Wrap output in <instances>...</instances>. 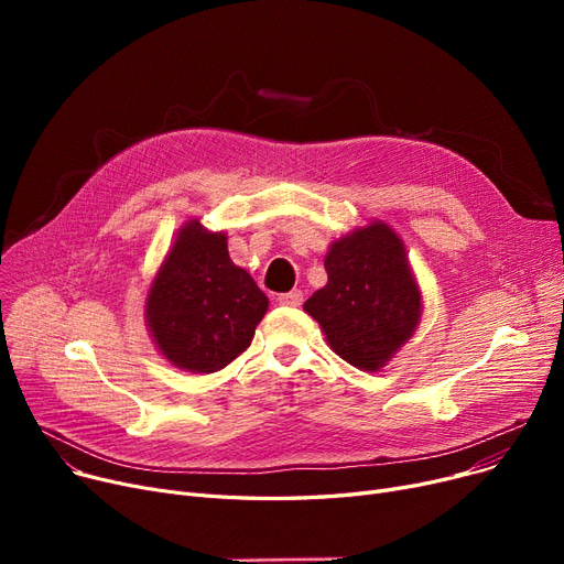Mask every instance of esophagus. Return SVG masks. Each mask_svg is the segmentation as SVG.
<instances>
[{
	"label": "esophagus",
	"mask_w": 564,
	"mask_h": 564,
	"mask_svg": "<svg viewBox=\"0 0 564 564\" xmlns=\"http://www.w3.org/2000/svg\"><path fill=\"white\" fill-rule=\"evenodd\" d=\"M279 302H281L283 306H302V304H304V292H302V290H290V292L281 294Z\"/></svg>",
	"instance_id": "esophagus-1"
}]
</instances>
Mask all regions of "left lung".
<instances>
[{"instance_id": "8db88e82", "label": "left lung", "mask_w": 564, "mask_h": 564, "mask_svg": "<svg viewBox=\"0 0 564 564\" xmlns=\"http://www.w3.org/2000/svg\"><path fill=\"white\" fill-rule=\"evenodd\" d=\"M327 285L304 311L329 347L364 372L387 368L419 329L423 292L402 237L381 219L340 235L324 256Z\"/></svg>"}]
</instances>
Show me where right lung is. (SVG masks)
<instances>
[{
    "instance_id": "right-lung-1",
    "label": "right lung",
    "mask_w": 564,
    "mask_h": 564,
    "mask_svg": "<svg viewBox=\"0 0 564 564\" xmlns=\"http://www.w3.org/2000/svg\"><path fill=\"white\" fill-rule=\"evenodd\" d=\"M270 300L228 256L226 230L198 217L177 228L148 285L143 317L158 351L185 372L210 375L251 345Z\"/></svg>"
}]
</instances>
